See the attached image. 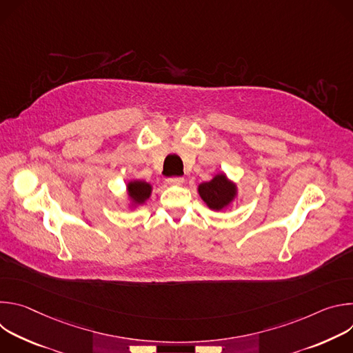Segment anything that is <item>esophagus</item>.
Here are the masks:
<instances>
[{
    "label": "esophagus",
    "instance_id": "esophagus-1",
    "mask_svg": "<svg viewBox=\"0 0 353 353\" xmlns=\"http://www.w3.org/2000/svg\"><path fill=\"white\" fill-rule=\"evenodd\" d=\"M166 183H168L169 185H181V184L184 183V179H183V177H169V179L166 180Z\"/></svg>",
    "mask_w": 353,
    "mask_h": 353
}]
</instances>
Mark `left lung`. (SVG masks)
Returning a JSON list of instances; mask_svg holds the SVG:
<instances>
[{"instance_id":"1","label":"left lung","mask_w":353,"mask_h":353,"mask_svg":"<svg viewBox=\"0 0 353 353\" xmlns=\"http://www.w3.org/2000/svg\"><path fill=\"white\" fill-rule=\"evenodd\" d=\"M198 194L212 211H222L233 204L239 195L237 184L223 172L216 173L210 181L198 184Z\"/></svg>"}]
</instances>
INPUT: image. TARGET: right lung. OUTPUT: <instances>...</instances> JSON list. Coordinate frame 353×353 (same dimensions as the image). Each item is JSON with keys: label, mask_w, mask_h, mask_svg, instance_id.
<instances>
[{"label": "right lung", "mask_w": 353, "mask_h": 353, "mask_svg": "<svg viewBox=\"0 0 353 353\" xmlns=\"http://www.w3.org/2000/svg\"><path fill=\"white\" fill-rule=\"evenodd\" d=\"M125 194H127V207L130 210H137L138 207L143 205L146 201L152 195L154 191V185L145 181V180H138V179H132L130 181H127V187H125Z\"/></svg>", "instance_id": "1"}]
</instances>
